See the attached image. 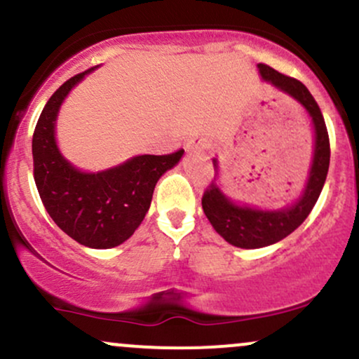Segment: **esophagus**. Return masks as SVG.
<instances>
[{"instance_id": "esophagus-1", "label": "esophagus", "mask_w": 359, "mask_h": 359, "mask_svg": "<svg viewBox=\"0 0 359 359\" xmlns=\"http://www.w3.org/2000/svg\"><path fill=\"white\" fill-rule=\"evenodd\" d=\"M209 140L204 135H196L192 138H189L187 142V149L189 150H198V152H202V150L209 149Z\"/></svg>"}]
</instances>
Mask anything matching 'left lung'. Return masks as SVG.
<instances>
[{
	"label": "left lung",
	"mask_w": 359,
	"mask_h": 359,
	"mask_svg": "<svg viewBox=\"0 0 359 359\" xmlns=\"http://www.w3.org/2000/svg\"><path fill=\"white\" fill-rule=\"evenodd\" d=\"M259 72L262 79L271 81L279 90L291 95L301 105L304 107L311 118H313L314 133H316V144H314V157L311 165L309 179L306 184L304 194L294 205L283 210H257L250 207L236 205L224 196L219 189L217 179L210 180L202 196V209L212 224L219 236H222L229 244L243 249H257L279 243L280 239L294 232L297 227L306 221L314 204L318 202L319 194L325 185L327 168H330V135L323 118L319 105L314 100L309 90L292 76L283 75L269 65L259 63ZM217 168V162L214 161V170Z\"/></svg>",
	"instance_id": "1"
}]
</instances>
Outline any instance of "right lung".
I'll return each mask as SVG.
<instances>
[{
	"label": "right lung",
	"instance_id": "add662e5",
	"mask_svg": "<svg viewBox=\"0 0 359 359\" xmlns=\"http://www.w3.org/2000/svg\"><path fill=\"white\" fill-rule=\"evenodd\" d=\"M93 68L72 76L46 102L33 133V175L46 212L65 234L86 248L110 249L125 243L144 221L163 172L182 157L138 155L98 174L72 167L55 142V120L68 92Z\"/></svg>",
	"mask_w": 359,
	"mask_h": 359
}]
</instances>
